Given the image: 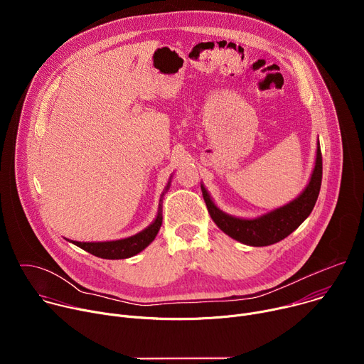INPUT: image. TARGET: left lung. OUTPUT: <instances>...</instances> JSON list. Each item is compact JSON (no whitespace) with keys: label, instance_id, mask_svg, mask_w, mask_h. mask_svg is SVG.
Masks as SVG:
<instances>
[{"label":"left lung","instance_id":"1","mask_svg":"<svg viewBox=\"0 0 364 364\" xmlns=\"http://www.w3.org/2000/svg\"><path fill=\"white\" fill-rule=\"evenodd\" d=\"M321 180L323 155L318 142L316 167L306 188L299 194V197L268 215H264L257 219H237L229 216L218 209L209 193H207L203 186L201 191L210 218L226 235L249 246H268L291 235L309 216V213L313 212L320 194Z\"/></svg>","mask_w":364,"mask_h":364}]
</instances>
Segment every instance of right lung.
Wrapping results in <instances>:
<instances>
[{
  "instance_id": "1",
  "label": "right lung",
  "mask_w": 364,
  "mask_h": 364,
  "mask_svg": "<svg viewBox=\"0 0 364 364\" xmlns=\"http://www.w3.org/2000/svg\"><path fill=\"white\" fill-rule=\"evenodd\" d=\"M170 186V183H168ZM168 186L166 190H168ZM161 201V200H160ZM163 223V216H161V204H160V212L157 215V219L154 220L152 225H149L145 230L139 232L135 236L121 239V240H112V242H75L72 240L76 246L82 247L83 250L103 259H125L131 257L141 250H144L154 239L157 236L160 228Z\"/></svg>"
}]
</instances>
